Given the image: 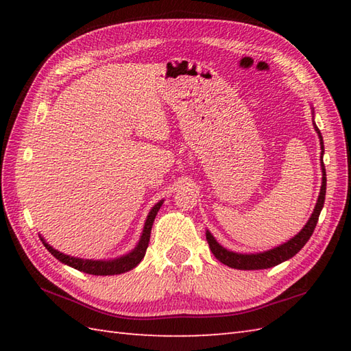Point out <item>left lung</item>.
Returning a JSON list of instances; mask_svg holds the SVG:
<instances>
[{"instance_id":"8db88e82","label":"left lung","mask_w":351,"mask_h":351,"mask_svg":"<svg viewBox=\"0 0 351 351\" xmlns=\"http://www.w3.org/2000/svg\"><path fill=\"white\" fill-rule=\"evenodd\" d=\"M314 128L319 137V145H322V170H323V182H322V190H319V196L317 200L315 210L312 213L311 219L308 220L306 225L300 230L295 237L291 238L289 241L280 244L279 247H274L271 250H267L263 253H235L230 252L228 249L223 247L215 238L211 235L210 230H206V241L210 244V249L213 252V255L217 258L220 263H223L228 267L237 268V270H263V268H270L278 265L283 261H287L289 258H293L295 253H299L304 244L308 243L311 235L314 234V229L317 226V221L319 217V213L323 210L324 205V199H326V169H324V162H323V154H324V143H323V137L322 132L317 128V125L314 123Z\"/></svg>"}]
</instances>
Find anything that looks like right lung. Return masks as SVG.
Returning a JSON list of instances; mask_svg holds the SVG:
<instances>
[{
	"instance_id": "add662e5",
	"label": "right lung",
	"mask_w": 351,
	"mask_h": 351,
	"mask_svg": "<svg viewBox=\"0 0 351 351\" xmlns=\"http://www.w3.org/2000/svg\"><path fill=\"white\" fill-rule=\"evenodd\" d=\"M162 205V200H160L158 204L152 206L151 213H149L147 219L145 221V228H143V234L140 237L138 244L134 247L132 252H130L128 255H123L121 258L116 259H110V261H93V259H81V258H73L69 255H64V253L58 252L56 249H52L51 245L43 240L40 237V240L43 243L45 247L49 250L52 256H56L60 263L69 265L75 270L84 271L87 274H95V276H113V274H121L125 271L132 270L134 267H137L140 264V261L145 258V253L149 244V238H151V229L154 225L155 215L160 211V206Z\"/></svg>"
}]
</instances>
